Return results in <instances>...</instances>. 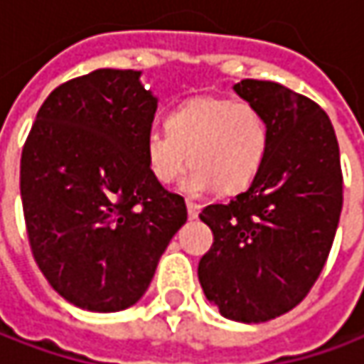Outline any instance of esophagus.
<instances>
[{
  "mask_svg": "<svg viewBox=\"0 0 364 364\" xmlns=\"http://www.w3.org/2000/svg\"><path fill=\"white\" fill-rule=\"evenodd\" d=\"M186 209H188V218H191V220H195V218H198L200 205H196V203H193V200H188V203H186Z\"/></svg>",
  "mask_w": 364,
  "mask_h": 364,
  "instance_id": "34e87169",
  "label": "esophagus"
}]
</instances>
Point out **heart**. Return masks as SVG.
<instances>
[{"label": "heart", "instance_id": "heart-1", "mask_svg": "<svg viewBox=\"0 0 364 364\" xmlns=\"http://www.w3.org/2000/svg\"><path fill=\"white\" fill-rule=\"evenodd\" d=\"M168 130L146 134L144 155L151 176L169 184L188 164L184 182L193 195L221 186L228 193L248 186L269 151V124L261 109L242 99L196 97L168 117Z\"/></svg>", "mask_w": 364, "mask_h": 364}]
</instances>
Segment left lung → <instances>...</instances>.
Here are the masks:
<instances>
[{
  "instance_id": "1",
  "label": "left lung",
  "mask_w": 364,
  "mask_h": 364,
  "mask_svg": "<svg viewBox=\"0 0 364 364\" xmlns=\"http://www.w3.org/2000/svg\"><path fill=\"white\" fill-rule=\"evenodd\" d=\"M234 92L265 116L269 151L245 193L198 215L213 232L198 282L225 319L261 323L294 309L323 269L342 213L340 146L309 97L252 78Z\"/></svg>"
}]
</instances>
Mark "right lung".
Returning a JSON list of instances; mask_svg holds the SVG:
<instances>
[{"label": "right lung", "mask_w": 364, "mask_h": 364, "mask_svg": "<svg viewBox=\"0 0 364 364\" xmlns=\"http://www.w3.org/2000/svg\"><path fill=\"white\" fill-rule=\"evenodd\" d=\"M139 70L99 68L41 105L22 149L20 195L33 257L51 288L92 313L136 304L186 203L149 171L157 112Z\"/></svg>", "instance_id": "1"}]
</instances>
